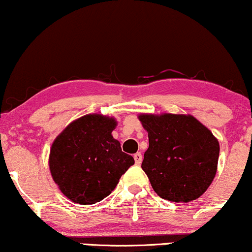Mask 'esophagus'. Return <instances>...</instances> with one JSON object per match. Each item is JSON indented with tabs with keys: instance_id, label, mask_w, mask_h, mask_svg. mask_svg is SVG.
<instances>
[{
	"instance_id": "34e87169",
	"label": "esophagus",
	"mask_w": 252,
	"mask_h": 252,
	"mask_svg": "<svg viewBox=\"0 0 252 252\" xmlns=\"http://www.w3.org/2000/svg\"><path fill=\"white\" fill-rule=\"evenodd\" d=\"M133 158L136 164H140L141 161H143V155H141V153H136L133 155Z\"/></svg>"
}]
</instances>
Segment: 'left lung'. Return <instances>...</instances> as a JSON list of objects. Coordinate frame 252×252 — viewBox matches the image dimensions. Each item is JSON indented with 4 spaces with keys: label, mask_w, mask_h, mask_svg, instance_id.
Wrapping results in <instances>:
<instances>
[{
    "label": "left lung",
    "mask_w": 252,
    "mask_h": 252,
    "mask_svg": "<svg viewBox=\"0 0 252 252\" xmlns=\"http://www.w3.org/2000/svg\"><path fill=\"white\" fill-rule=\"evenodd\" d=\"M150 146L141 168L158 196L190 202L211 185L217 172L219 143L189 114H140Z\"/></svg>",
    "instance_id": "8db88e82"
}]
</instances>
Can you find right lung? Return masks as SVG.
I'll return each mask as SVG.
<instances>
[{"mask_svg":"<svg viewBox=\"0 0 252 252\" xmlns=\"http://www.w3.org/2000/svg\"><path fill=\"white\" fill-rule=\"evenodd\" d=\"M114 118L88 114L70 122L52 143L49 168L63 195L77 204H94L112 193L134 160L112 136Z\"/></svg>","mask_w":252,"mask_h":252,"instance_id":"obj_1","label":"right lung"}]
</instances>
